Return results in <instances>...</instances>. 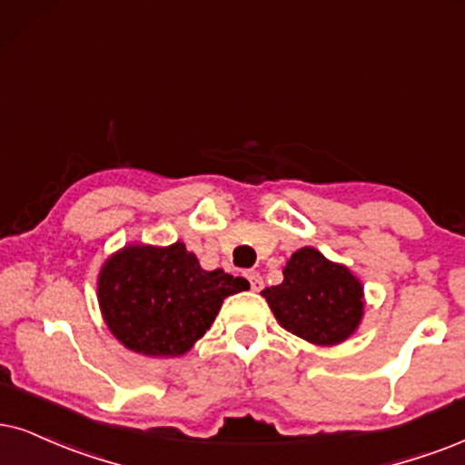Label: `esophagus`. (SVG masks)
<instances>
[{
  "label": "esophagus",
  "mask_w": 465,
  "mask_h": 465,
  "mask_svg": "<svg viewBox=\"0 0 465 465\" xmlns=\"http://www.w3.org/2000/svg\"><path fill=\"white\" fill-rule=\"evenodd\" d=\"M246 279H249L252 292H260L263 287V279L260 276V272H246Z\"/></svg>",
  "instance_id": "34e87169"
}]
</instances>
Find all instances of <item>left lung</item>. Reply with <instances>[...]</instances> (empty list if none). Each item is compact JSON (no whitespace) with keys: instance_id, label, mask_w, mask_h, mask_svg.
I'll list each match as a JSON object with an SVG mask.
<instances>
[{"instance_id":"8db88e82","label":"left lung","mask_w":465,"mask_h":465,"mask_svg":"<svg viewBox=\"0 0 465 465\" xmlns=\"http://www.w3.org/2000/svg\"><path fill=\"white\" fill-rule=\"evenodd\" d=\"M279 324L313 345L343 343L364 313L361 281L313 246L298 249L283 268V283L262 292Z\"/></svg>"}]
</instances>
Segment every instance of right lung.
<instances>
[{"label":"right lung","instance_id":"add662e5","mask_svg":"<svg viewBox=\"0 0 465 465\" xmlns=\"http://www.w3.org/2000/svg\"><path fill=\"white\" fill-rule=\"evenodd\" d=\"M249 281L203 270L182 242L128 244L103 263L98 304L109 331L128 350L152 358L186 354L213 326L232 293Z\"/></svg>","mask_w":465,"mask_h":465}]
</instances>
